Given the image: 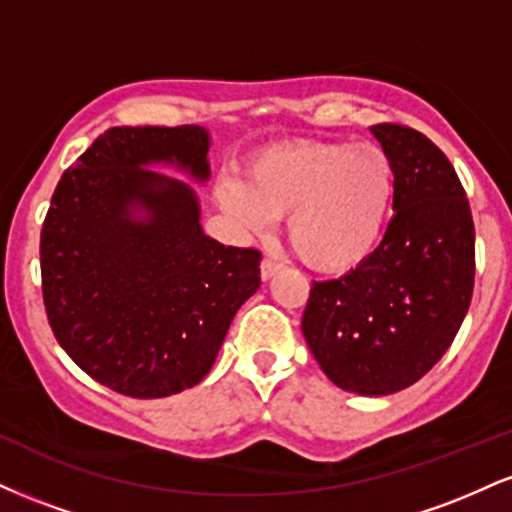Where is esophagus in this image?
Returning <instances> with one entry per match:
<instances>
[{
    "instance_id": "34e87169",
    "label": "esophagus",
    "mask_w": 512,
    "mask_h": 512,
    "mask_svg": "<svg viewBox=\"0 0 512 512\" xmlns=\"http://www.w3.org/2000/svg\"><path fill=\"white\" fill-rule=\"evenodd\" d=\"M281 269H284V267H281L279 262H276V260H269V257H264L262 264H260V274H262V281H269V279H272V276L279 274Z\"/></svg>"
}]
</instances>
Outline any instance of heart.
Masks as SVG:
<instances>
[{
	"label": "heart",
	"instance_id": "b5f03b06",
	"mask_svg": "<svg viewBox=\"0 0 512 512\" xmlns=\"http://www.w3.org/2000/svg\"><path fill=\"white\" fill-rule=\"evenodd\" d=\"M395 195L390 156L375 144L286 142L264 149L243 180H223L219 204L248 231L286 216V240L320 274H344L373 255Z\"/></svg>",
	"mask_w": 512,
	"mask_h": 512
}]
</instances>
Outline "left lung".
<instances>
[{
    "mask_svg": "<svg viewBox=\"0 0 512 512\" xmlns=\"http://www.w3.org/2000/svg\"><path fill=\"white\" fill-rule=\"evenodd\" d=\"M370 132L395 170V216L366 262L313 281L301 327L334 385L383 397L424 378L460 330L474 289V221L431 139L402 125Z\"/></svg>",
    "mask_w": 512,
    "mask_h": 512,
    "instance_id": "left-lung-1",
    "label": "left lung"
}]
</instances>
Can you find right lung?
<instances>
[{
    "instance_id": "1",
    "label": "right lung",
    "mask_w": 512,
    "mask_h": 512,
    "mask_svg": "<svg viewBox=\"0 0 512 512\" xmlns=\"http://www.w3.org/2000/svg\"><path fill=\"white\" fill-rule=\"evenodd\" d=\"M211 134L113 127L64 170L40 233L52 332L93 380L137 399L178 395L214 366L238 308L260 289L257 250L202 228Z\"/></svg>"
}]
</instances>
